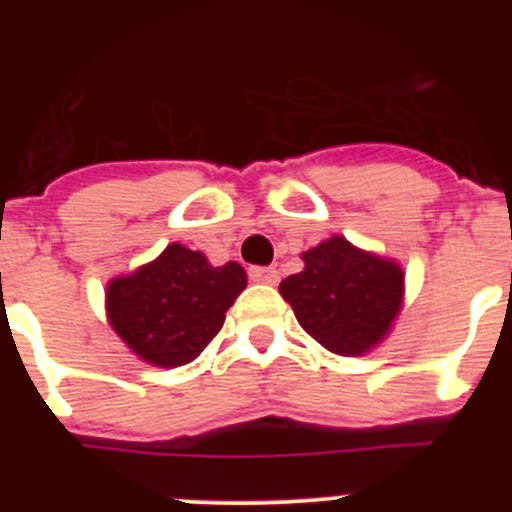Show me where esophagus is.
Here are the masks:
<instances>
[{
    "mask_svg": "<svg viewBox=\"0 0 512 512\" xmlns=\"http://www.w3.org/2000/svg\"><path fill=\"white\" fill-rule=\"evenodd\" d=\"M250 280L262 282V285H277L280 272H277V267H250Z\"/></svg>",
    "mask_w": 512,
    "mask_h": 512,
    "instance_id": "1",
    "label": "esophagus"
}]
</instances>
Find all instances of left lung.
I'll use <instances>...</instances> for the list:
<instances>
[{
	"mask_svg": "<svg viewBox=\"0 0 512 512\" xmlns=\"http://www.w3.org/2000/svg\"><path fill=\"white\" fill-rule=\"evenodd\" d=\"M304 270L282 280L304 332L329 352L359 356L384 339L401 309L404 272L396 262L332 237L304 252Z\"/></svg>",
	"mask_w": 512,
	"mask_h": 512,
	"instance_id": "obj_1",
	"label": "left lung"
}]
</instances>
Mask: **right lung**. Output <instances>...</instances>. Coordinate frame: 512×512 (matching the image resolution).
I'll return each mask as SVG.
<instances>
[{"label":"right lung","instance_id":"1","mask_svg":"<svg viewBox=\"0 0 512 512\" xmlns=\"http://www.w3.org/2000/svg\"><path fill=\"white\" fill-rule=\"evenodd\" d=\"M245 287L237 262L213 267L203 252L175 242L156 262L108 285V319L141 359L163 369L183 366L213 342Z\"/></svg>","mask_w":512,"mask_h":512}]
</instances>
